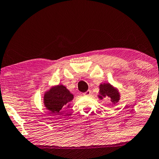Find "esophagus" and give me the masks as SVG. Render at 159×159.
Here are the masks:
<instances>
[{
    "label": "esophagus",
    "instance_id": "esophagus-1",
    "mask_svg": "<svg viewBox=\"0 0 159 159\" xmlns=\"http://www.w3.org/2000/svg\"><path fill=\"white\" fill-rule=\"evenodd\" d=\"M91 94H92V92H91V90H87V92H85L84 93H83V94L84 95V96H90V95H91Z\"/></svg>",
    "mask_w": 159,
    "mask_h": 159
}]
</instances>
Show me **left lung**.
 I'll list each match as a JSON object with an SVG mask.
<instances>
[{
  "label": "left lung",
  "instance_id": "obj_1",
  "mask_svg": "<svg viewBox=\"0 0 159 159\" xmlns=\"http://www.w3.org/2000/svg\"><path fill=\"white\" fill-rule=\"evenodd\" d=\"M99 98L102 99L104 97H110L112 102H116L119 99V94L118 91L109 84H104L100 85Z\"/></svg>",
  "mask_w": 159,
  "mask_h": 159
}]
</instances>
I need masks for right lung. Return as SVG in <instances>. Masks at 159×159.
Segmentation results:
<instances>
[{
    "instance_id": "right-lung-1",
    "label": "right lung",
    "mask_w": 159,
    "mask_h": 159,
    "mask_svg": "<svg viewBox=\"0 0 159 159\" xmlns=\"http://www.w3.org/2000/svg\"><path fill=\"white\" fill-rule=\"evenodd\" d=\"M73 95L63 85H58L51 89L44 97L45 107L52 113H60L63 107L72 101Z\"/></svg>"
}]
</instances>
